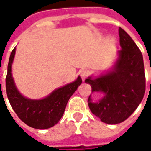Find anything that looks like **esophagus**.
Listing matches in <instances>:
<instances>
[{
    "instance_id": "obj_1",
    "label": "esophagus",
    "mask_w": 151,
    "mask_h": 151,
    "mask_svg": "<svg viewBox=\"0 0 151 151\" xmlns=\"http://www.w3.org/2000/svg\"><path fill=\"white\" fill-rule=\"evenodd\" d=\"M89 74V72L88 70H86V69H83V70H81L80 71V76H81V78H83V80H84L88 75Z\"/></svg>"
}]
</instances>
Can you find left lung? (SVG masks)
Segmentation results:
<instances>
[{"label": "left lung", "instance_id": "8db88e82", "mask_svg": "<svg viewBox=\"0 0 151 151\" xmlns=\"http://www.w3.org/2000/svg\"><path fill=\"white\" fill-rule=\"evenodd\" d=\"M119 36L121 50L112 68L103 74L85 79L93 93L103 94L97 101L89 96L90 110L102 122L111 125L127 120L140 105L145 91L142 54L123 29L119 28Z\"/></svg>", "mask_w": 151, "mask_h": 151}]
</instances>
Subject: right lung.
I'll return each instance as SVG.
<instances>
[{"label":"right lung","instance_id":"1","mask_svg":"<svg viewBox=\"0 0 151 151\" xmlns=\"http://www.w3.org/2000/svg\"><path fill=\"white\" fill-rule=\"evenodd\" d=\"M15 48L9 58L6 88L7 97L19 118L29 127L45 130L54 127L61 119L69 98L82 83L80 76L61 88L54 90L42 99H30L19 93L15 86L11 73V66L15 58Z\"/></svg>","mask_w":151,"mask_h":151}]
</instances>
